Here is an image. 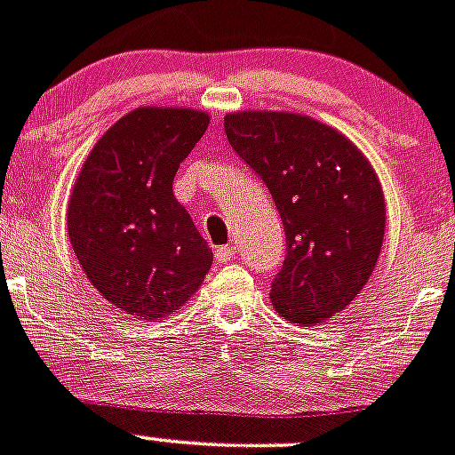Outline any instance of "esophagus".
I'll return each mask as SVG.
<instances>
[{"label":"esophagus","instance_id":"1","mask_svg":"<svg viewBox=\"0 0 455 455\" xmlns=\"http://www.w3.org/2000/svg\"><path fill=\"white\" fill-rule=\"evenodd\" d=\"M214 257L219 263H228L232 257H235V248H232V245H220V248H216Z\"/></svg>","mask_w":455,"mask_h":455}]
</instances>
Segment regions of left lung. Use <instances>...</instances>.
I'll return each mask as SVG.
<instances>
[{"label":"left lung","mask_w":455,"mask_h":455,"mask_svg":"<svg viewBox=\"0 0 455 455\" xmlns=\"http://www.w3.org/2000/svg\"><path fill=\"white\" fill-rule=\"evenodd\" d=\"M228 140L275 198L288 254L272 281L281 317L315 326L360 295L387 228L378 174L353 140L310 116L235 111Z\"/></svg>","instance_id":"8db88e82"}]
</instances>
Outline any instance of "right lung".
Returning a JSON list of instances; mask_svg holds the SVG:
<instances>
[{
    "instance_id": "obj_1",
    "label": "right lung",
    "mask_w": 455,
    "mask_h": 455,
    "mask_svg": "<svg viewBox=\"0 0 455 455\" xmlns=\"http://www.w3.org/2000/svg\"><path fill=\"white\" fill-rule=\"evenodd\" d=\"M207 124L210 114L189 107H138L102 133L73 185V252L127 319L176 313L210 272V245L172 189Z\"/></svg>"
}]
</instances>
